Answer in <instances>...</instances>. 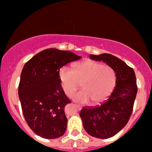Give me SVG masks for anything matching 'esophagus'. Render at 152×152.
<instances>
[{
	"label": "esophagus",
	"instance_id": "obj_1",
	"mask_svg": "<svg viewBox=\"0 0 152 152\" xmlns=\"http://www.w3.org/2000/svg\"><path fill=\"white\" fill-rule=\"evenodd\" d=\"M75 106H76V108H77L78 110H80L81 109H82V107H81V106H79V105H77V104H75Z\"/></svg>",
	"mask_w": 152,
	"mask_h": 152
}]
</instances>
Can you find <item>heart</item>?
I'll return each mask as SVG.
<instances>
[{
	"instance_id": "b5f03b06",
	"label": "heart",
	"mask_w": 152,
	"mask_h": 152,
	"mask_svg": "<svg viewBox=\"0 0 152 152\" xmlns=\"http://www.w3.org/2000/svg\"><path fill=\"white\" fill-rule=\"evenodd\" d=\"M61 87L67 96H70L80 86L82 90L72 98L79 103L99 104L113 92L116 83L115 70L93 60H85L73 65V70L63 67L59 71Z\"/></svg>"
}]
</instances>
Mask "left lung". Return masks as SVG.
Returning a JSON list of instances; mask_svg holds the SVG:
<instances>
[{"label": "left lung", "mask_w": 152, "mask_h": 152, "mask_svg": "<svg viewBox=\"0 0 152 152\" xmlns=\"http://www.w3.org/2000/svg\"><path fill=\"white\" fill-rule=\"evenodd\" d=\"M90 59L103 61L115 70L116 85L107 101L94 107H84L79 115L84 129L96 138L115 135L128 123L137 92L134 70L110 53L90 55Z\"/></svg>", "instance_id": "left-lung-1"}]
</instances>
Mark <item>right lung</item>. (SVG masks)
Masks as SVG:
<instances>
[{
	"mask_svg": "<svg viewBox=\"0 0 152 152\" xmlns=\"http://www.w3.org/2000/svg\"><path fill=\"white\" fill-rule=\"evenodd\" d=\"M81 58L68 50L48 48L37 53L23 66L18 96L26 121L39 137L55 139L66 132L64 108L71 102L61 87L59 71L66 64Z\"/></svg>",
	"mask_w": 152,
	"mask_h": 152,
	"instance_id": "right-lung-1",
	"label": "right lung"
}]
</instances>
